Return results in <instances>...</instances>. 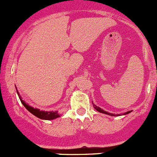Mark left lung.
<instances>
[{"label": "left lung", "instance_id": "8db88e82", "mask_svg": "<svg viewBox=\"0 0 157 157\" xmlns=\"http://www.w3.org/2000/svg\"><path fill=\"white\" fill-rule=\"evenodd\" d=\"M94 108H95V109H97V110L98 111V112H100V113H102L108 114V115H109V116H116V115H114V114H113V113H108V112H106V111H104V110H103V109H102L101 108H100V107H99V106H96V105H94ZM130 112H131V111H128V112L125 113H124V114L130 113ZM117 116H119V115H118V114H117Z\"/></svg>", "mask_w": 157, "mask_h": 157}]
</instances>
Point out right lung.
Wrapping results in <instances>:
<instances>
[{"label":"right lung","mask_w":157,"mask_h":157,"mask_svg":"<svg viewBox=\"0 0 157 157\" xmlns=\"http://www.w3.org/2000/svg\"><path fill=\"white\" fill-rule=\"evenodd\" d=\"M15 87H16V86H15ZM16 90H17V93L18 96H19V98L20 100H21L22 104L25 106V108L29 111V112L31 113L33 115L36 116V117H38V118H40V119H42V120H47V121H51V120L56 119V118H57V117H60V114L58 113L57 111H55V112H54V111H50V112H48V111L40 110V109H37V108H33L32 107V106H29L28 104H27V103H26L25 102L21 99V96H20L19 92L17 91V87H16Z\"/></svg>","instance_id":"right-lung-1"}]
</instances>
